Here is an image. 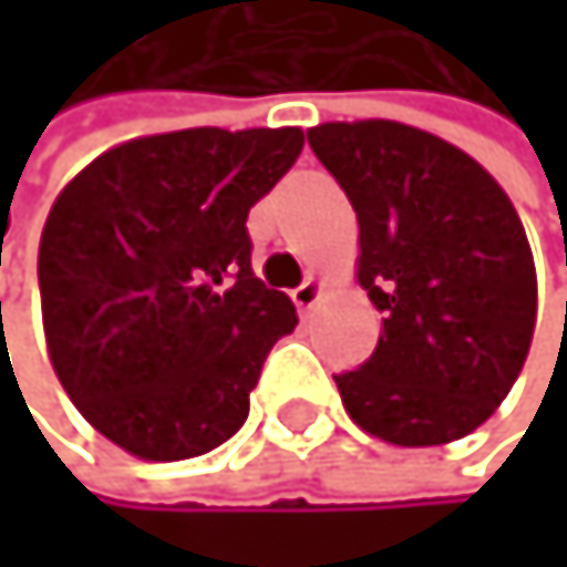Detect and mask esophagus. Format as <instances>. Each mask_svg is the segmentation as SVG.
<instances>
[{
  "label": "esophagus",
  "mask_w": 567,
  "mask_h": 567,
  "mask_svg": "<svg viewBox=\"0 0 567 567\" xmlns=\"http://www.w3.org/2000/svg\"><path fill=\"white\" fill-rule=\"evenodd\" d=\"M322 292H326V281L309 275V278L302 281V286L292 292V302H296V309H299V312H312V309H316V302L322 299Z\"/></svg>",
  "instance_id": "1"
}]
</instances>
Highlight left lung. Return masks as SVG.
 Wrapping results in <instances>:
<instances>
[{"instance_id": "left-lung-1", "label": "left lung", "mask_w": 567, "mask_h": 567, "mask_svg": "<svg viewBox=\"0 0 567 567\" xmlns=\"http://www.w3.org/2000/svg\"><path fill=\"white\" fill-rule=\"evenodd\" d=\"M357 210V281L381 340L337 378L347 415L391 445L476 432L520 374L537 271L511 197L452 142L388 118L306 132Z\"/></svg>"}]
</instances>
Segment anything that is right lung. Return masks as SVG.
<instances>
[{"label":"right lung","instance_id":"1","mask_svg":"<svg viewBox=\"0 0 567 567\" xmlns=\"http://www.w3.org/2000/svg\"><path fill=\"white\" fill-rule=\"evenodd\" d=\"M299 152L296 125L142 135L56 193L37 261L47 353L81 415L135 460L227 442L296 330L292 299L251 271L245 220Z\"/></svg>","mask_w":567,"mask_h":567}]
</instances>
